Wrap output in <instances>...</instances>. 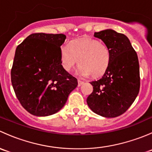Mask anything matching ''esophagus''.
Segmentation results:
<instances>
[{
    "label": "esophagus",
    "instance_id": "esophagus-1",
    "mask_svg": "<svg viewBox=\"0 0 152 152\" xmlns=\"http://www.w3.org/2000/svg\"><path fill=\"white\" fill-rule=\"evenodd\" d=\"M83 84H84V82H82V81L81 80H78V86H79V87L82 86Z\"/></svg>",
    "mask_w": 152,
    "mask_h": 152
}]
</instances>
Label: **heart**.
I'll return each instance as SVG.
<instances>
[{
	"label": "heart",
	"instance_id": "1",
	"mask_svg": "<svg viewBox=\"0 0 152 152\" xmlns=\"http://www.w3.org/2000/svg\"><path fill=\"white\" fill-rule=\"evenodd\" d=\"M61 63L64 70L70 72L78 63L79 76L99 78L110 67L112 55L109 48L97 39L84 38L64 45L60 50Z\"/></svg>",
	"mask_w": 152,
	"mask_h": 152
}]
</instances>
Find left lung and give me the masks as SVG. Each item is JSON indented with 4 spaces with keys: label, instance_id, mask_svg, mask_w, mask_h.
<instances>
[{
    "label": "left lung",
    "instance_id": "8db88e82",
    "mask_svg": "<svg viewBox=\"0 0 152 152\" xmlns=\"http://www.w3.org/2000/svg\"><path fill=\"white\" fill-rule=\"evenodd\" d=\"M112 55L107 73L90 82L93 91L87 99V105L97 115L115 118L125 113L135 100L140 90V67L137 53L129 39L112 29L95 32Z\"/></svg>",
    "mask_w": 152,
    "mask_h": 152
}]
</instances>
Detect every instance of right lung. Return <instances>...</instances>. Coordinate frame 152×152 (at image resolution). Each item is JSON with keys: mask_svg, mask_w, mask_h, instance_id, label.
Wrapping results in <instances>:
<instances>
[{"mask_svg": "<svg viewBox=\"0 0 152 152\" xmlns=\"http://www.w3.org/2000/svg\"><path fill=\"white\" fill-rule=\"evenodd\" d=\"M62 34H31L15 50L11 79L15 95L26 110L36 116L55 114L66 103L77 79L61 63Z\"/></svg>", "mask_w": 152, "mask_h": 152, "instance_id": "1", "label": "right lung"}]
</instances>
